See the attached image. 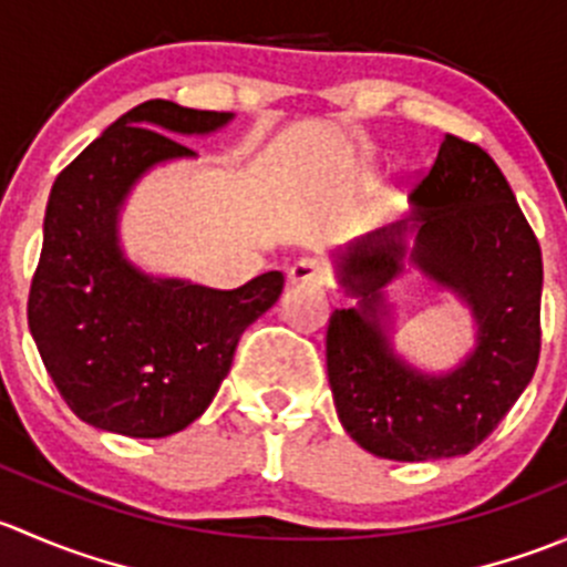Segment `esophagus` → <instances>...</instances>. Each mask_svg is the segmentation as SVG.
I'll list each match as a JSON object with an SVG mask.
<instances>
[{
  "label": "esophagus",
  "instance_id": "esophagus-1",
  "mask_svg": "<svg viewBox=\"0 0 567 567\" xmlns=\"http://www.w3.org/2000/svg\"><path fill=\"white\" fill-rule=\"evenodd\" d=\"M288 279L290 282H301V285H320L329 282V271L323 268V262L312 260V257H301V260H296L293 266L288 268Z\"/></svg>",
  "mask_w": 567,
  "mask_h": 567
}]
</instances>
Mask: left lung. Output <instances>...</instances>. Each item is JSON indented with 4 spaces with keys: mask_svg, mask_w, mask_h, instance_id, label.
Masks as SVG:
<instances>
[{
    "mask_svg": "<svg viewBox=\"0 0 567 567\" xmlns=\"http://www.w3.org/2000/svg\"><path fill=\"white\" fill-rule=\"evenodd\" d=\"M405 256L453 289L478 323L475 351L450 374H422L391 348L383 288ZM337 271L359 299L331 312L326 331V370L348 436L390 461L472 453L527 390L540 357V244L494 158L444 136L411 214L353 241Z\"/></svg>",
    "mask_w": 567,
    "mask_h": 567,
    "instance_id": "8db88e82",
    "label": "left lung"
}]
</instances>
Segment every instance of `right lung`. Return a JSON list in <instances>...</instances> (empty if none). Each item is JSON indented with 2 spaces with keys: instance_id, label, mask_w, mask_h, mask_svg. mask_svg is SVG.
Here are the masks:
<instances>
[{
  "instance_id": "add662e5",
  "label": "right lung",
  "mask_w": 567,
  "mask_h": 567,
  "mask_svg": "<svg viewBox=\"0 0 567 567\" xmlns=\"http://www.w3.org/2000/svg\"><path fill=\"white\" fill-rule=\"evenodd\" d=\"M230 112L145 101L114 120L51 186L32 277V340L73 414L101 431L164 439L192 425L230 373L244 329L282 293V271L236 290L151 277L123 255L120 208L151 167L197 156Z\"/></svg>"
}]
</instances>
